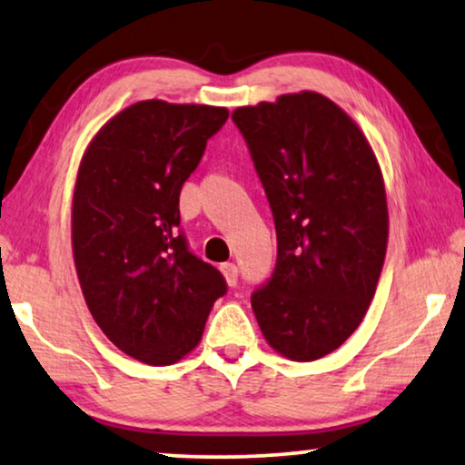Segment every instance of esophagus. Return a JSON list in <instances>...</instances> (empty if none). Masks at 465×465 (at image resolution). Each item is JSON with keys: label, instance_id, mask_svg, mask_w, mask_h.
I'll return each instance as SVG.
<instances>
[{"label": "esophagus", "instance_id": "34e87169", "mask_svg": "<svg viewBox=\"0 0 465 465\" xmlns=\"http://www.w3.org/2000/svg\"><path fill=\"white\" fill-rule=\"evenodd\" d=\"M220 271H222V275H224L228 285H237V277H239L237 266H234L232 262H224V264H220Z\"/></svg>", "mask_w": 465, "mask_h": 465}]
</instances>
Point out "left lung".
<instances>
[{
    "instance_id": "8db88e82",
    "label": "left lung",
    "mask_w": 465,
    "mask_h": 465,
    "mask_svg": "<svg viewBox=\"0 0 465 465\" xmlns=\"http://www.w3.org/2000/svg\"><path fill=\"white\" fill-rule=\"evenodd\" d=\"M271 203L275 272L252 294L269 345L313 361L364 320L385 262L390 213L368 139L334 101L313 91L232 112Z\"/></svg>"
}]
</instances>
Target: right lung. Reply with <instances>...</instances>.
Wrapping results in <instances>:
<instances>
[{
    "label": "right lung",
    "mask_w": 465,
    "mask_h": 465,
    "mask_svg": "<svg viewBox=\"0 0 465 465\" xmlns=\"http://www.w3.org/2000/svg\"><path fill=\"white\" fill-rule=\"evenodd\" d=\"M226 118V107L139 101L101 126L80 161L72 247L82 294L107 339L143 364L193 351L226 292L177 231L183 182Z\"/></svg>",
    "instance_id": "right-lung-1"
}]
</instances>
